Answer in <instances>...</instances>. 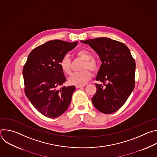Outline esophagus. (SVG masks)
I'll return each instance as SVG.
<instances>
[{
  "instance_id": "esophagus-1",
  "label": "esophagus",
  "mask_w": 157,
  "mask_h": 157,
  "mask_svg": "<svg viewBox=\"0 0 157 157\" xmlns=\"http://www.w3.org/2000/svg\"><path fill=\"white\" fill-rule=\"evenodd\" d=\"M84 87V85H81V86H76V87L77 89L81 88V87Z\"/></svg>"
}]
</instances>
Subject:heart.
Wrapping results in <instances>:
<instances>
[{
  "label": "heart",
  "instance_id": "heart-1",
  "mask_svg": "<svg viewBox=\"0 0 157 157\" xmlns=\"http://www.w3.org/2000/svg\"><path fill=\"white\" fill-rule=\"evenodd\" d=\"M76 56L84 61L82 70L83 71L78 73H73L68 79L70 85L81 86L84 85L92 78V73H96L99 70V64L93 59L92 54L85 49H81L76 53ZM60 67L64 73L70 75L72 71L71 61L68 55H64L60 61ZM89 69L90 70H89Z\"/></svg>",
  "mask_w": 157,
  "mask_h": 157
}]
</instances>
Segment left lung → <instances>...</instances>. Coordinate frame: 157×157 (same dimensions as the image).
Wrapping results in <instances>:
<instances>
[{"mask_svg":"<svg viewBox=\"0 0 157 157\" xmlns=\"http://www.w3.org/2000/svg\"><path fill=\"white\" fill-rule=\"evenodd\" d=\"M81 42L88 44L99 55L102 64L96 80L97 91L91 99L104 114H112L127 101L135 86L136 62L125 44L101 37Z\"/></svg>","mask_w":157,"mask_h":157,"instance_id":"obj_1","label":"left lung"}]
</instances>
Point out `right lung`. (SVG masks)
<instances>
[{
  "label": "right lung",
  "instance_id": "add662e5",
  "mask_svg": "<svg viewBox=\"0 0 157 157\" xmlns=\"http://www.w3.org/2000/svg\"><path fill=\"white\" fill-rule=\"evenodd\" d=\"M78 41L59 40L44 43L29 54L23 68L25 94L32 104L43 116L56 118L68 108L74 86L66 87V78L60 61Z\"/></svg>",
  "mask_w": 157,
  "mask_h": 157
}]
</instances>
